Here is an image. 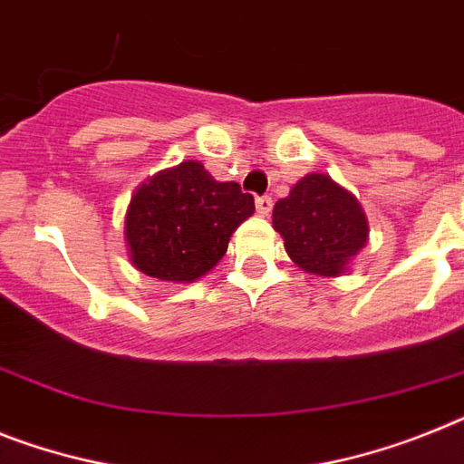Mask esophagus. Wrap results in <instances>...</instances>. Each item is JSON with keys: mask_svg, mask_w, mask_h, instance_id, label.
Returning a JSON list of instances; mask_svg holds the SVG:
<instances>
[{"mask_svg": "<svg viewBox=\"0 0 464 464\" xmlns=\"http://www.w3.org/2000/svg\"><path fill=\"white\" fill-rule=\"evenodd\" d=\"M274 209V198L271 196H262L256 198V212L262 214V217H268V212Z\"/></svg>", "mask_w": 464, "mask_h": 464, "instance_id": "esophagus-1", "label": "esophagus"}]
</instances>
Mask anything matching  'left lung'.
Listing matches in <instances>:
<instances>
[{
	"label": "left lung",
	"instance_id": "left-lung-1",
	"mask_svg": "<svg viewBox=\"0 0 464 464\" xmlns=\"http://www.w3.org/2000/svg\"><path fill=\"white\" fill-rule=\"evenodd\" d=\"M274 228L292 262L316 276H340L368 240L358 200L325 174H309L276 202Z\"/></svg>",
	"mask_w": 464,
	"mask_h": 464
}]
</instances>
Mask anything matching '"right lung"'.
<instances>
[{
  "mask_svg": "<svg viewBox=\"0 0 464 464\" xmlns=\"http://www.w3.org/2000/svg\"><path fill=\"white\" fill-rule=\"evenodd\" d=\"M255 212V198L217 181L200 162H181L136 190L127 245L139 271L160 280H196L226 255L233 231Z\"/></svg>",
  "mask_w": 464,
  "mask_h": 464,
  "instance_id": "1",
  "label": "right lung"
}]
</instances>
